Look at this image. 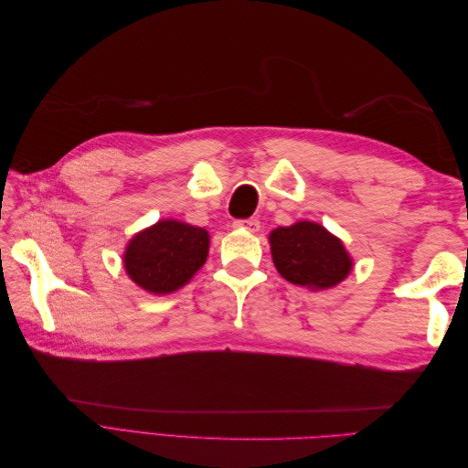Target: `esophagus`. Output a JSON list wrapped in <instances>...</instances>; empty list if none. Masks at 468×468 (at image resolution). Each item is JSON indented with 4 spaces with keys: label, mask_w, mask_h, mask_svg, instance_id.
<instances>
[{
    "label": "esophagus",
    "mask_w": 468,
    "mask_h": 468,
    "mask_svg": "<svg viewBox=\"0 0 468 468\" xmlns=\"http://www.w3.org/2000/svg\"><path fill=\"white\" fill-rule=\"evenodd\" d=\"M236 229H246L250 232H258L260 230V220L258 218H244V220H234Z\"/></svg>",
    "instance_id": "esophagus-1"
}]
</instances>
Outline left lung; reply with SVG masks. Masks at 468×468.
Here are the masks:
<instances>
[{"label": "left lung", "instance_id": "left-lung-1", "mask_svg": "<svg viewBox=\"0 0 468 468\" xmlns=\"http://www.w3.org/2000/svg\"><path fill=\"white\" fill-rule=\"evenodd\" d=\"M273 263L281 277L292 285L328 289L351 271L344 244L314 222H296L269 236Z\"/></svg>", "mask_w": 468, "mask_h": 468}]
</instances>
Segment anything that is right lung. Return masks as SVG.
<instances>
[{"mask_svg": "<svg viewBox=\"0 0 468 468\" xmlns=\"http://www.w3.org/2000/svg\"><path fill=\"white\" fill-rule=\"evenodd\" d=\"M208 234L199 226L160 220L131 239L124 269L131 279L154 294L174 292L207 261Z\"/></svg>", "mask_w": 468, "mask_h": 468, "instance_id": "right-lung-1", "label": "right lung"}]
</instances>
